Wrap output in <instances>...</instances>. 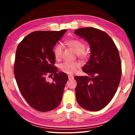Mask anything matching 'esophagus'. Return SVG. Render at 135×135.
Wrapping results in <instances>:
<instances>
[{"label": "esophagus", "mask_w": 135, "mask_h": 135, "mask_svg": "<svg viewBox=\"0 0 135 135\" xmlns=\"http://www.w3.org/2000/svg\"><path fill=\"white\" fill-rule=\"evenodd\" d=\"M73 79H74V77H73V76H72V75H68V80H73Z\"/></svg>", "instance_id": "obj_1"}]
</instances>
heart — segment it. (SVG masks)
Masks as SVG:
<instances>
[{
  "label": "heart",
  "mask_w": 135,
  "mask_h": 135,
  "mask_svg": "<svg viewBox=\"0 0 135 135\" xmlns=\"http://www.w3.org/2000/svg\"><path fill=\"white\" fill-rule=\"evenodd\" d=\"M67 45L75 54H77L79 57L81 58H86L88 56V52L84 51L85 45L77 39H73L68 40L67 42ZM62 52V46L57 45L54 49V56L56 59H59L61 56ZM80 64L77 62H68L66 61L60 64L59 68L63 72L67 74H73L77 70V68L79 67Z\"/></svg>",
  "instance_id": "b5f03b06"
}]
</instances>
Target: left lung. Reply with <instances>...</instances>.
<instances>
[{
	"label": "left lung",
	"instance_id": "8db88e82",
	"mask_svg": "<svg viewBox=\"0 0 135 135\" xmlns=\"http://www.w3.org/2000/svg\"><path fill=\"white\" fill-rule=\"evenodd\" d=\"M74 34L89 43L90 56L82 70L89 76H76V99L91 111L106 107L117 92L122 76L119 52L105 32L93 27L81 28Z\"/></svg>",
	"mask_w": 135,
	"mask_h": 135
}]
</instances>
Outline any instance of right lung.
Returning <instances> with one entry per match:
<instances>
[{
  "label": "right lung",
  "instance_id": "obj_1",
  "mask_svg": "<svg viewBox=\"0 0 135 135\" xmlns=\"http://www.w3.org/2000/svg\"><path fill=\"white\" fill-rule=\"evenodd\" d=\"M65 32H33L23 38L16 51L13 70L18 88L27 103L38 111L56 108L62 99L68 77L54 65L53 49ZM49 74L54 75L51 83L45 80Z\"/></svg>",
  "mask_w": 135,
  "mask_h": 135
}]
</instances>
